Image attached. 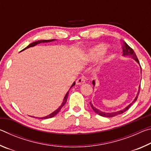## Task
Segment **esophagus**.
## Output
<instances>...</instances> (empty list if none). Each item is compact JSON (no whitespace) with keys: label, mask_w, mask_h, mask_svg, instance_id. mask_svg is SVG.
I'll return each instance as SVG.
<instances>
[{"label":"esophagus","mask_w":151,"mask_h":151,"mask_svg":"<svg viewBox=\"0 0 151 151\" xmlns=\"http://www.w3.org/2000/svg\"><path fill=\"white\" fill-rule=\"evenodd\" d=\"M85 77H84V76H82V77L78 78L77 80H76V85H83V84H84L85 83Z\"/></svg>","instance_id":"esophagus-1"}]
</instances>
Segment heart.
<instances>
[{
	"instance_id": "1",
	"label": "heart",
	"mask_w": 151,
	"mask_h": 151,
	"mask_svg": "<svg viewBox=\"0 0 151 151\" xmlns=\"http://www.w3.org/2000/svg\"><path fill=\"white\" fill-rule=\"evenodd\" d=\"M106 50V45L103 44H100L94 46V47L89 48L86 52L85 57V61L86 63H91L96 60L99 57L102 55L100 60V65H103L109 60L110 56L109 55L103 54Z\"/></svg>"
}]
</instances>
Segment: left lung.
Masks as SVG:
<instances>
[{"mask_svg": "<svg viewBox=\"0 0 151 151\" xmlns=\"http://www.w3.org/2000/svg\"><path fill=\"white\" fill-rule=\"evenodd\" d=\"M122 56H123V57H131L132 58H133V59L135 61H136V62L139 65L140 67V73H141V70H141V66H140V63H139V60H138V58L137 57V55H136V54H135V52H134V50H132V48L130 47L124 41H122ZM93 85H94V86H95V81H93ZM140 86H139V91H138V93L137 94V96L134 98V100L132 101V103H130L129 105L127 106L124 109H122V110H120V111H116V112H105L101 111L99 109H96V107H94L93 106V104H92L91 102L90 103V104H91V106L92 109H93V111L95 112L96 114H99V115H100V116H104V117H113V116H115L116 115H118V114H121L123 113V112H126L127 110L129 109L130 107H131V106L132 105V104H133L134 103H135V102H136V101L137 100L138 96H139V92H140Z\"/></svg>", "mask_w": 151, "mask_h": 151, "instance_id": "obj_1", "label": "left lung"}]
</instances>
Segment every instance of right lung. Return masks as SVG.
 Listing matches in <instances>:
<instances>
[{
    "mask_svg": "<svg viewBox=\"0 0 151 151\" xmlns=\"http://www.w3.org/2000/svg\"><path fill=\"white\" fill-rule=\"evenodd\" d=\"M54 40H55V39H52V40H38V41H35V42H32L31 44H30L29 45H28L26 48H24V49H23V50H22L21 51L24 50H25V49H27V48H30V47H35V46H36V45H38V44H40V43L50 42H52V41H54ZM75 82H74L73 85H71L70 89L71 88H72L73 86H75ZM70 89H69V90H70ZM69 90H68V91L67 93H66V94H65V97H64V99H63V101L62 104H61V105H60L59 107H58V108L57 110H56V111H55L54 112H52V113H50V114H48V115H47V116H44V117H42V118H39V119H47L52 118V117L55 116L56 115V114H58V112H59V111H60V110H61V109L63 108V106L65 104L66 101H67L68 96V93H69ZM37 118H39V117H37Z\"/></svg>",
    "mask_w": 151,
    "mask_h": 151,
    "instance_id": "obj_1",
    "label": "right lung"
}]
</instances>
